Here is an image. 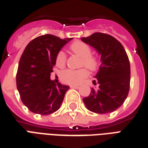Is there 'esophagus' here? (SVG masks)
Returning a JSON list of instances; mask_svg holds the SVG:
<instances>
[{"mask_svg":"<svg viewBox=\"0 0 148 148\" xmlns=\"http://www.w3.org/2000/svg\"><path fill=\"white\" fill-rule=\"evenodd\" d=\"M70 87L71 88H78V86L77 85H71Z\"/></svg>","mask_w":148,"mask_h":148,"instance_id":"1","label":"esophagus"}]
</instances>
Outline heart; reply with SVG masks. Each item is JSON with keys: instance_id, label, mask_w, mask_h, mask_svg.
<instances>
[{"instance_id": "obj_1", "label": "heart", "mask_w": 148, "mask_h": 148, "mask_svg": "<svg viewBox=\"0 0 148 148\" xmlns=\"http://www.w3.org/2000/svg\"><path fill=\"white\" fill-rule=\"evenodd\" d=\"M71 52L81 58L80 66H85L89 71H95L99 66L98 58L91 54V48L86 43L81 41H77L72 43L70 46ZM56 66L59 68H63L66 63V56L63 51H59L56 56ZM89 72L86 69L82 68L79 70H64L59 74L60 80L66 84L75 85L80 83L85 77L88 76Z\"/></svg>"}]
</instances>
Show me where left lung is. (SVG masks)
Returning <instances> with one entry per match:
<instances>
[{"mask_svg": "<svg viewBox=\"0 0 148 148\" xmlns=\"http://www.w3.org/2000/svg\"><path fill=\"white\" fill-rule=\"evenodd\" d=\"M82 41L93 46L101 55L102 64L96 74L90 95L82 100L89 110L106 114L117 110L129 93L130 62L123 45L116 38L104 33H95Z\"/></svg>", "mask_w": 148, "mask_h": 148, "instance_id": "obj_1", "label": "left lung"}]
</instances>
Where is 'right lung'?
Returning a JSON list of instances; mask_svg holds the SVG:
<instances>
[{"mask_svg":"<svg viewBox=\"0 0 148 148\" xmlns=\"http://www.w3.org/2000/svg\"><path fill=\"white\" fill-rule=\"evenodd\" d=\"M72 40L52 34L32 40L21 57L16 72V87L22 103L35 114H49L59 109L69 86L50 80L60 49Z\"/></svg>","mask_w":148,"mask_h":148,"instance_id":"1","label":"right lung"}]
</instances>
